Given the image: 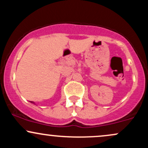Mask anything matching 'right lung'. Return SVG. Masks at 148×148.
<instances>
[{
    "label": "right lung",
    "instance_id": "right-lung-1",
    "mask_svg": "<svg viewBox=\"0 0 148 148\" xmlns=\"http://www.w3.org/2000/svg\"><path fill=\"white\" fill-rule=\"evenodd\" d=\"M31 103H34V102H33V101H31Z\"/></svg>",
    "mask_w": 148,
    "mask_h": 148
}]
</instances>
